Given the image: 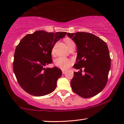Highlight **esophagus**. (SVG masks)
Here are the masks:
<instances>
[{
    "mask_svg": "<svg viewBox=\"0 0 124 124\" xmlns=\"http://www.w3.org/2000/svg\"><path fill=\"white\" fill-rule=\"evenodd\" d=\"M66 72V71H65V70H62V73L63 74H64Z\"/></svg>",
    "mask_w": 124,
    "mask_h": 124,
    "instance_id": "1",
    "label": "esophagus"
}]
</instances>
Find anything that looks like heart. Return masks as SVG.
Segmentation results:
<instances>
[{"label":"heart","mask_w":124,"mask_h":124,"mask_svg":"<svg viewBox=\"0 0 124 124\" xmlns=\"http://www.w3.org/2000/svg\"><path fill=\"white\" fill-rule=\"evenodd\" d=\"M65 43L67 46V47L68 48L70 46H71L72 44H75L74 42L72 40H71V39L67 38L64 40ZM54 48L52 49V54H54ZM72 64L71 60H70V59L65 58L63 57H60L56 58L54 60V65L56 66L57 67L59 68H61V70H67L68 68L70 67V66Z\"/></svg>","instance_id":"b5f03b06"}]
</instances>
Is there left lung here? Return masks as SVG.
Instances as JSON below:
<instances>
[{
	"mask_svg": "<svg viewBox=\"0 0 124 124\" xmlns=\"http://www.w3.org/2000/svg\"><path fill=\"white\" fill-rule=\"evenodd\" d=\"M76 44L77 56L73 67L80 71L74 72L71 81L72 91L83 98L95 96L105 88L111 67L109 51L106 42L86 32L68 33ZM84 68V74L82 68Z\"/></svg>",
	"mask_w": 124,
	"mask_h": 124,
	"instance_id": "obj_1",
	"label": "left lung"
}]
</instances>
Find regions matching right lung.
<instances>
[{
  "instance_id": "add662e5",
  "label": "right lung",
  "mask_w": 124,
  "mask_h": 124,
  "mask_svg": "<svg viewBox=\"0 0 124 124\" xmlns=\"http://www.w3.org/2000/svg\"><path fill=\"white\" fill-rule=\"evenodd\" d=\"M66 33L38 31L26 35L16 46L13 71L18 84L27 93L42 96L56 89L61 70L56 67L45 68V66L52 63V50Z\"/></svg>"
}]
</instances>
